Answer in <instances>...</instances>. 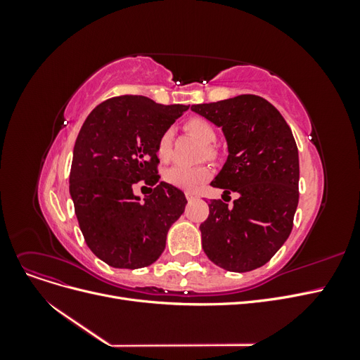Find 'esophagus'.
<instances>
[{
  "mask_svg": "<svg viewBox=\"0 0 360 360\" xmlns=\"http://www.w3.org/2000/svg\"><path fill=\"white\" fill-rule=\"evenodd\" d=\"M184 195H186V198H188V201H192V200H195V198H197V193H195V192H191V191H188L186 193H184Z\"/></svg>",
  "mask_w": 360,
  "mask_h": 360,
  "instance_id": "obj_1",
  "label": "esophagus"
}]
</instances>
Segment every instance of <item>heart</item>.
<instances>
[{
  "mask_svg": "<svg viewBox=\"0 0 360 360\" xmlns=\"http://www.w3.org/2000/svg\"><path fill=\"white\" fill-rule=\"evenodd\" d=\"M184 130L192 136L200 139L204 144V151L207 158H214L216 156V147L213 146L216 143V130L213 124L202 117H192L186 123H184ZM172 138L174 132L172 129H165L160 134L156 151L160 160H168L171 158V150H172ZM212 176V169L207 165H174L165 171V179L167 183L172 184L179 189H186L192 191L205 180H209Z\"/></svg>",
  "mask_w": 360,
  "mask_h": 360,
  "instance_id": "1",
  "label": "heart"
}]
</instances>
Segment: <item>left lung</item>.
I'll return each instance as SVG.
<instances>
[{
    "mask_svg": "<svg viewBox=\"0 0 360 360\" xmlns=\"http://www.w3.org/2000/svg\"><path fill=\"white\" fill-rule=\"evenodd\" d=\"M192 111L222 127L228 158L210 183L224 197L237 192L228 207L209 202L210 214L200 225L202 249L216 266L249 271L264 266L285 243L299 204V151L287 122L276 108L254 94Z\"/></svg>",
    "mask_w": 360,
    "mask_h": 360,
    "instance_id": "8db88e82",
    "label": "left lung"
}]
</instances>
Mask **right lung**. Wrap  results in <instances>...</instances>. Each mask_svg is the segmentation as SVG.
I'll return each mask as SVG.
<instances>
[{"label": "right lung", "mask_w": 360, "mask_h": 360, "mask_svg": "<svg viewBox=\"0 0 360 360\" xmlns=\"http://www.w3.org/2000/svg\"><path fill=\"white\" fill-rule=\"evenodd\" d=\"M188 110L146 96H118L97 105L79 130L70 195L86 246L111 267L155 263L165 249L169 226L184 212V193L159 181L156 144ZM138 181L155 186L144 202L133 193Z\"/></svg>", "instance_id": "obj_1"}]
</instances>
